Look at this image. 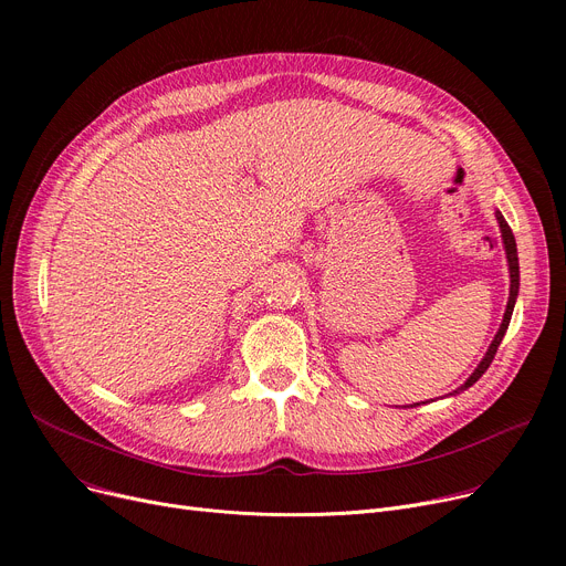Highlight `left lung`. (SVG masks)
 <instances>
[{
  "instance_id": "obj_1",
  "label": "left lung",
  "mask_w": 566,
  "mask_h": 566,
  "mask_svg": "<svg viewBox=\"0 0 566 566\" xmlns=\"http://www.w3.org/2000/svg\"><path fill=\"white\" fill-rule=\"evenodd\" d=\"M495 218H497V222H500V231H502L504 250H507V261H510V277H512V286H510V303H507V312H504V318H502L500 331H497V335H495L493 344L489 346V350H486V355H484V360L480 363V367H478V369L472 371V376L461 385V388H459V390H454L452 395H459V392L468 390L470 385H472V382H478V380L482 378V374L491 367V363H493V358H495V353H497V346H500V342H502L504 333H507V328H510L512 312H514V303H516V295H518V254H516V238H514V233H512L510 224L504 222V218H502L500 213H495ZM415 406H418V403H415Z\"/></svg>"
}]
</instances>
